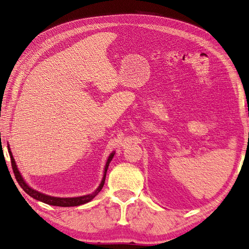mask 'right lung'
<instances>
[{"label":"right lung","instance_id":"right-lung-1","mask_svg":"<svg viewBox=\"0 0 249 249\" xmlns=\"http://www.w3.org/2000/svg\"><path fill=\"white\" fill-rule=\"evenodd\" d=\"M8 152H9V156H10V161H12V168H13V171H14V174H15V178H16V179H17V182L21 186V188H22L26 194L30 195L32 198H34L36 200H39L44 203L50 204V205H55V206H77V205H81V204L89 202V201H91L95 197V196H96L100 192V190H102L104 184H105L106 173H107V169L109 167V163H110L111 160H112V158L114 156V153H112V154L109 156L107 163H106V167H105L103 181H102V183H100L98 188L95 190L93 194L82 196V197H76V198H57V197H51V196H47V195H44L41 193H38V192H36L35 189H32L31 187H29L28 184H25L22 177H21V174L18 171L17 165H16L15 160H14L13 155H12V152H10L9 147H8Z\"/></svg>","mask_w":249,"mask_h":249}]
</instances>
